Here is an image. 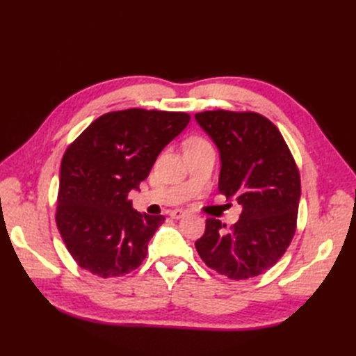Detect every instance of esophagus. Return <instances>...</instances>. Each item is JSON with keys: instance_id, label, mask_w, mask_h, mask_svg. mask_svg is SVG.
<instances>
[{"instance_id": "obj_1", "label": "esophagus", "mask_w": 356, "mask_h": 356, "mask_svg": "<svg viewBox=\"0 0 356 356\" xmlns=\"http://www.w3.org/2000/svg\"><path fill=\"white\" fill-rule=\"evenodd\" d=\"M169 215H170V218L179 220V218L184 217V215H186V211H182V209H174V211H170V212H169Z\"/></svg>"}]
</instances>
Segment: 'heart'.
Masks as SVG:
<instances>
[{"label":"heart","instance_id":"heart-1","mask_svg":"<svg viewBox=\"0 0 356 356\" xmlns=\"http://www.w3.org/2000/svg\"><path fill=\"white\" fill-rule=\"evenodd\" d=\"M193 141H199V139H193Z\"/></svg>","mask_w":356,"mask_h":356}]
</instances>
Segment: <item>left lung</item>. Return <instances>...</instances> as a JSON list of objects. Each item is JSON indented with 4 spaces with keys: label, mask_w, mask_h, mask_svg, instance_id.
I'll use <instances>...</instances> for the list:
<instances>
[{
    "label": "left lung",
    "mask_w": 356,
    "mask_h": 356,
    "mask_svg": "<svg viewBox=\"0 0 356 356\" xmlns=\"http://www.w3.org/2000/svg\"><path fill=\"white\" fill-rule=\"evenodd\" d=\"M195 118L220 152V193L242 208L230 229L208 218L196 250L204 264L234 281L261 275L294 238L301 195L296 160L261 114L215 110Z\"/></svg>",
    "instance_id": "1"
}]
</instances>
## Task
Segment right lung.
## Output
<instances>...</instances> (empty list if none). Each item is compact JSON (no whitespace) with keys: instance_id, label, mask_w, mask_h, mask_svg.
Returning a JSON list of instances; mask_svg holds the SVG:
<instances>
[{"instance_id":"1","label":"right lung","mask_w":356,"mask_h":356,"mask_svg":"<svg viewBox=\"0 0 356 356\" xmlns=\"http://www.w3.org/2000/svg\"><path fill=\"white\" fill-rule=\"evenodd\" d=\"M190 122L187 113L131 108L101 115L67 148L60 163L56 224L71 257L99 277L141 266L163 215L134 209L157 156Z\"/></svg>"}]
</instances>
